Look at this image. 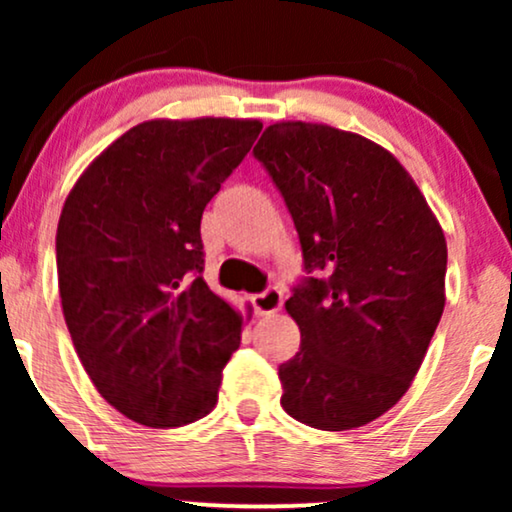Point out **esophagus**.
<instances>
[{"label": "esophagus", "mask_w": 512, "mask_h": 512, "mask_svg": "<svg viewBox=\"0 0 512 512\" xmlns=\"http://www.w3.org/2000/svg\"><path fill=\"white\" fill-rule=\"evenodd\" d=\"M251 303H254L256 314H275L282 310V291L270 286V289H265L263 293L251 296Z\"/></svg>", "instance_id": "obj_1"}]
</instances>
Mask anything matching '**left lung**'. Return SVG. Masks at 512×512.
<instances>
[{
	"instance_id": "8db88e82",
	"label": "left lung",
	"mask_w": 512,
	"mask_h": 512,
	"mask_svg": "<svg viewBox=\"0 0 512 512\" xmlns=\"http://www.w3.org/2000/svg\"><path fill=\"white\" fill-rule=\"evenodd\" d=\"M296 223L310 277L286 300L300 352L282 408L321 431L363 426L410 389L445 307L447 244L394 153L324 123L279 121L254 146Z\"/></svg>"
}]
</instances>
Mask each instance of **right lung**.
I'll return each mask as SVG.
<instances>
[{"label": "right lung", "mask_w": 512, "mask_h": 512, "mask_svg": "<svg viewBox=\"0 0 512 512\" xmlns=\"http://www.w3.org/2000/svg\"><path fill=\"white\" fill-rule=\"evenodd\" d=\"M261 128L151 118L67 195L55 235L62 314L95 389L132 422L184 426L219 401L244 319L200 275V219Z\"/></svg>", "instance_id": "1"}]
</instances>
